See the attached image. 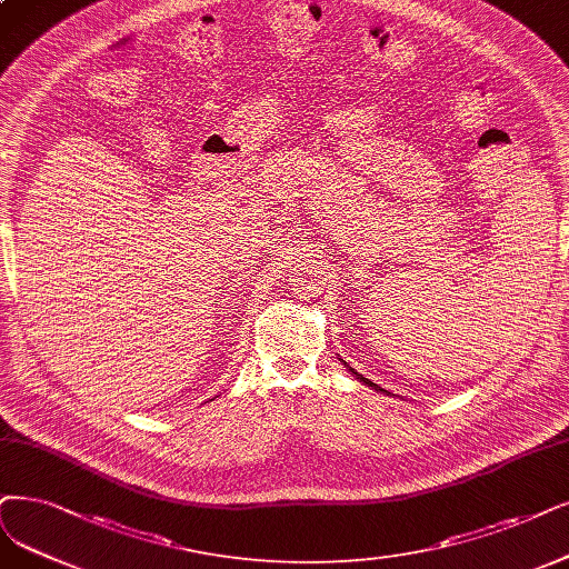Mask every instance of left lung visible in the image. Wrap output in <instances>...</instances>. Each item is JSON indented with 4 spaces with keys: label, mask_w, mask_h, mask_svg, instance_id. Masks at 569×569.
I'll return each mask as SVG.
<instances>
[{
    "label": "left lung",
    "mask_w": 569,
    "mask_h": 569,
    "mask_svg": "<svg viewBox=\"0 0 569 569\" xmlns=\"http://www.w3.org/2000/svg\"><path fill=\"white\" fill-rule=\"evenodd\" d=\"M348 371H352V373H355V378H357L359 382H363V385H369V388H373V390H380V392H385L382 388H378V385H376V382H371L369 378H363V376H359V373H357V371H355L352 367H348Z\"/></svg>",
    "instance_id": "8db88e82"
}]
</instances>
